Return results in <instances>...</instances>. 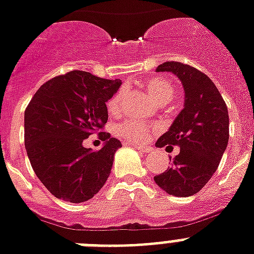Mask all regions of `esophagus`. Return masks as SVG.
<instances>
[{"instance_id":"esophagus-1","label":"esophagus","mask_w":254,"mask_h":254,"mask_svg":"<svg viewBox=\"0 0 254 254\" xmlns=\"http://www.w3.org/2000/svg\"><path fill=\"white\" fill-rule=\"evenodd\" d=\"M131 146H134L135 148H138L139 151L142 152H150L152 150V147H148V146H141V145H135V143H130Z\"/></svg>"}]
</instances>
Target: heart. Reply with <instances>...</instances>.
<instances>
[{
  "mask_svg": "<svg viewBox=\"0 0 254 254\" xmlns=\"http://www.w3.org/2000/svg\"><path fill=\"white\" fill-rule=\"evenodd\" d=\"M143 87L146 91L151 95L156 104L164 106L172 100L175 95V87L171 82L162 77H151L143 82ZM123 90H119L116 94H113L107 102V109L112 116H116L121 112V104H123ZM115 133L119 137L133 142H143L150 135V129L141 125L137 121L125 120L121 121L115 127Z\"/></svg>",
  "mask_w": 254,
  "mask_h": 254,
  "instance_id": "obj_1",
  "label": "heart"
}]
</instances>
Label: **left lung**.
Wrapping results in <instances>:
<instances>
[{
    "label": "left lung",
    "mask_w": 254,
    "mask_h": 254,
    "mask_svg": "<svg viewBox=\"0 0 254 254\" xmlns=\"http://www.w3.org/2000/svg\"><path fill=\"white\" fill-rule=\"evenodd\" d=\"M156 71H171L181 80L185 102L170 130L155 143L166 150L179 146L180 152L154 180L168 194L189 197L205 187L219 166L230 135L228 109L213 80L195 67L167 61Z\"/></svg>",
    "instance_id": "1"
}]
</instances>
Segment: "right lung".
<instances>
[{"mask_svg": "<svg viewBox=\"0 0 254 254\" xmlns=\"http://www.w3.org/2000/svg\"><path fill=\"white\" fill-rule=\"evenodd\" d=\"M121 86L73 70L45 82L24 111V146L32 170L56 198L80 203L106 184L121 142L107 131L106 142L92 152L83 146L108 120L106 103Z\"/></svg>", "mask_w": 254, "mask_h": 254, "instance_id": "obj_1", "label": "right lung"}]
</instances>
